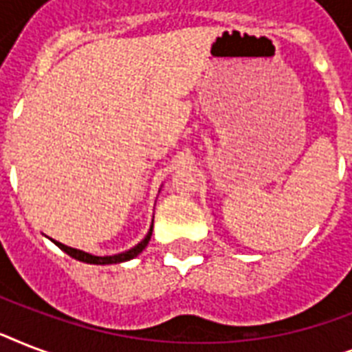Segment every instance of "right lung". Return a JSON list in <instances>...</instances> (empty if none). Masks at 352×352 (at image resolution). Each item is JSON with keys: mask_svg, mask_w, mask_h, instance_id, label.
Wrapping results in <instances>:
<instances>
[{"mask_svg": "<svg viewBox=\"0 0 352 352\" xmlns=\"http://www.w3.org/2000/svg\"><path fill=\"white\" fill-rule=\"evenodd\" d=\"M151 232H153V225L149 226V232L146 234V237H144L140 243H138L137 246H133L131 250H126L122 252V254H115V256H93V254H87V252H82V250H76V248H71V246L67 245H62V243H58V241L51 239L54 245L58 246V248H62L65 254H69L71 257H74V259H78V261H84V263H91V265H111V263H124V261H129V259H133V257H137L140 252L148 246L149 239H151Z\"/></svg>", "mask_w": 352, "mask_h": 352, "instance_id": "1", "label": "right lung"}]
</instances>
